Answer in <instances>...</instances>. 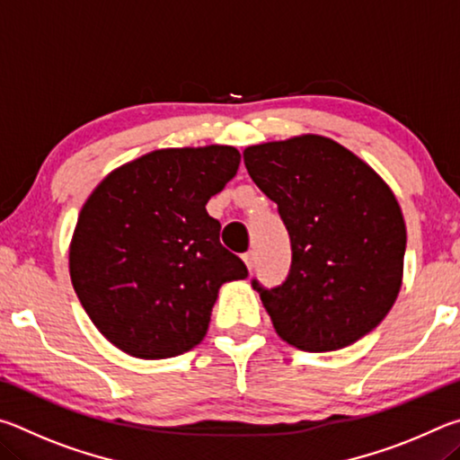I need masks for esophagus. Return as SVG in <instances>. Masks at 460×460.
Segmentation results:
<instances>
[{
	"label": "esophagus",
	"mask_w": 460,
	"mask_h": 460,
	"mask_svg": "<svg viewBox=\"0 0 460 460\" xmlns=\"http://www.w3.org/2000/svg\"><path fill=\"white\" fill-rule=\"evenodd\" d=\"M243 261H245L247 270L252 271V270H253V263H255V253H253V252H247V253H243Z\"/></svg>",
	"instance_id": "1"
}]
</instances>
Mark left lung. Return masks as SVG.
Masks as SVG:
<instances>
[{
  "instance_id": "left-lung-1",
  "label": "left lung",
  "mask_w": 460,
  "mask_h": 460,
  "mask_svg": "<svg viewBox=\"0 0 460 460\" xmlns=\"http://www.w3.org/2000/svg\"><path fill=\"white\" fill-rule=\"evenodd\" d=\"M243 162L290 235L284 282L252 279L276 332L310 353L365 337L402 286L406 225L394 192L353 152L321 136L252 146Z\"/></svg>"
}]
</instances>
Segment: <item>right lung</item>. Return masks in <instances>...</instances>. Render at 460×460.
Listing matches in <instances>:
<instances>
[{
  "label": "right lung",
  "instance_id": "1",
  "mask_svg": "<svg viewBox=\"0 0 460 460\" xmlns=\"http://www.w3.org/2000/svg\"><path fill=\"white\" fill-rule=\"evenodd\" d=\"M231 146L155 150L101 182L68 253L84 313L139 359H168L205 339L217 294L247 268L219 241L207 202L237 174Z\"/></svg>",
  "mask_w": 460,
  "mask_h": 460
}]
</instances>
